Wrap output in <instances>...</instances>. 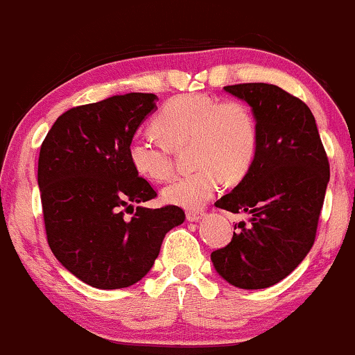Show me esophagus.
I'll return each mask as SVG.
<instances>
[{"label":"esophagus","instance_id":"34e87169","mask_svg":"<svg viewBox=\"0 0 355 355\" xmlns=\"http://www.w3.org/2000/svg\"><path fill=\"white\" fill-rule=\"evenodd\" d=\"M202 216H204L202 211H187L186 212L187 220H198V219H201Z\"/></svg>","mask_w":355,"mask_h":355}]
</instances>
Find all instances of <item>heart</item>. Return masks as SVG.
<instances>
[{
    "label": "heart",
    "instance_id": "heart-1",
    "mask_svg": "<svg viewBox=\"0 0 355 355\" xmlns=\"http://www.w3.org/2000/svg\"><path fill=\"white\" fill-rule=\"evenodd\" d=\"M153 126L162 139L136 135L128 144L129 162L139 176L166 181L174 173V149L187 146L191 162L198 166L162 189V199L174 206L199 207L218 193L224 179L241 181L259 148V128L251 107L206 93L168 99Z\"/></svg>",
    "mask_w": 355,
    "mask_h": 355
}]
</instances>
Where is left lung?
<instances>
[{
  "instance_id": "obj_1",
  "label": "left lung",
  "mask_w": 355,
  "mask_h": 355,
  "mask_svg": "<svg viewBox=\"0 0 355 355\" xmlns=\"http://www.w3.org/2000/svg\"><path fill=\"white\" fill-rule=\"evenodd\" d=\"M252 107L259 148L251 169L216 207L251 214L226 248L211 252L229 284L264 289L301 264L318 234L329 182V159L306 103L276 85L224 86Z\"/></svg>"
}]
</instances>
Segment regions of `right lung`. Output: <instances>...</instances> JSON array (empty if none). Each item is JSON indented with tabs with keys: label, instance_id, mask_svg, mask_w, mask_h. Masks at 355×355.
Instances as JSON below:
<instances>
[{
	"label": "right lung",
	"instance_id": "obj_1",
	"mask_svg": "<svg viewBox=\"0 0 355 355\" xmlns=\"http://www.w3.org/2000/svg\"><path fill=\"white\" fill-rule=\"evenodd\" d=\"M156 96L129 93L62 112L41 144L37 184L46 239L56 259L98 289L136 284L159 256L162 239L184 223L181 207H136L157 196L128 157ZM132 209L128 218L125 212Z\"/></svg>",
	"mask_w": 355,
	"mask_h": 355
}]
</instances>
